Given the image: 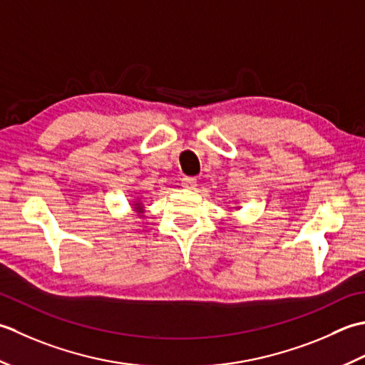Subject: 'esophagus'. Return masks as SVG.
Here are the masks:
<instances>
[{"mask_svg": "<svg viewBox=\"0 0 365 365\" xmlns=\"http://www.w3.org/2000/svg\"><path fill=\"white\" fill-rule=\"evenodd\" d=\"M182 185H184L185 189H195L197 178H193V176H184V178H182Z\"/></svg>", "mask_w": 365, "mask_h": 365, "instance_id": "1", "label": "esophagus"}]
</instances>
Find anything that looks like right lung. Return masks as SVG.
I'll list each match as a JSON object with an SVG mask.
<instances>
[{"instance_id":"add662e5","label":"right lung","mask_w":365,"mask_h":365,"mask_svg":"<svg viewBox=\"0 0 365 365\" xmlns=\"http://www.w3.org/2000/svg\"><path fill=\"white\" fill-rule=\"evenodd\" d=\"M137 205H138V203H137ZM140 211H141V207H140Z\"/></svg>"}]
</instances>
